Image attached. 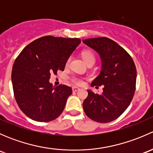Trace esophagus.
Here are the masks:
<instances>
[{
	"mask_svg": "<svg viewBox=\"0 0 153 153\" xmlns=\"http://www.w3.org/2000/svg\"><path fill=\"white\" fill-rule=\"evenodd\" d=\"M78 90H80V88L77 87V86H73V87H72V91H73V92H78Z\"/></svg>",
	"mask_w": 153,
	"mask_h": 153,
	"instance_id": "esophagus-1",
	"label": "esophagus"
}]
</instances>
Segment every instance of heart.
<instances>
[{
	"instance_id": "heart-1",
	"label": "heart",
	"mask_w": 153,
	"mask_h": 153,
	"mask_svg": "<svg viewBox=\"0 0 153 153\" xmlns=\"http://www.w3.org/2000/svg\"><path fill=\"white\" fill-rule=\"evenodd\" d=\"M82 57L84 58V60L85 61V62L87 64L89 62H94L95 63V57L94 55V54L92 53L91 51L89 50H85L82 52ZM70 62V58H69L67 59L66 64L68 65ZM72 81H73L75 84H83V80L81 78H78V77H73L72 78Z\"/></svg>"
}]
</instances>
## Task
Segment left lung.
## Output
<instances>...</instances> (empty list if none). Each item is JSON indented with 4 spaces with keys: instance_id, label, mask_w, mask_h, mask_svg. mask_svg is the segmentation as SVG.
Here are the masks:
<instances>
[{
    "instance_id": "1",
    "label": "left lung",
    "mask_w": 153,
    "mask_h": 153,
    "mask_svg": "<svg viewBox=\"0 0 153 153\" xmlns=\"http://www.w3.org/2000/svg\"><path fill=\"white\" fill-rule=\"evenodd\" d=\"M83 42L99 54L102 64L99 75L91 86L104 85L101 95L87 90L84 111L96 122H110L126 110L133 98L137 75L135 63L124 48L106 37Z\"/></svg>"
}]
</instances>
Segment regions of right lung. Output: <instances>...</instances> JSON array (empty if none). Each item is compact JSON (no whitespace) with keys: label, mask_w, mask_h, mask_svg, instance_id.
<instances>
[{"label":"right lung","mask_w":153,"mask_h":153,"mask_svg":"<svg viewBox=\"0 0 153 153\" xmlns=\"http://www.w3.org/2000/svg\"><path fill=\"white\" fill-rule=\"evenodd\" d=\"M79 38L44 36L35 40L19 54L12 67L14 95L20 109L34 121L48 122L58 118L65 107L72 88L53 86L51 73L64 70L66 62Z\"/></svg>","instance_id":"add662e5"}]
</instances>
